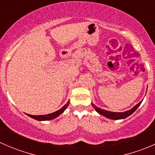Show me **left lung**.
Here are the masks:
<instances>
[{
    "instance_id": "obj_1",
    "label": "left lung",
    "mask_w": 155,
    "mask_h": 155,
    "mask_svg": "<svg viewBox=\"0 0 155 155\" xmlns=\"http://www.w3.org/2000/svg\"><path fill=\"white\" fill-rule=\"evenodd\" d=\"M141 103L142 101L139 103L138 104H137L135 107H133L131 109H130V110L126 111V112H109V111H107V110H104V109H101V108L97 107V106H95L94 104H92V106H93V107L94 108L95 110H96L98 113L101 114V115H104V116L107 117L108 118H110V119L118 120V119H123V118H125L129 116V115H130L132 113H134V112L137 110V108L140 107Z\"/></svg>"
}]
</instances>
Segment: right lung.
<instances>
[{
  "mask_svg": "<svg viewBox=\"0 0 155 155\" xmlns=\"http://www.w3.org/2000/svg\"><path fill=\"white\" fill-rule=\"evenodd\" d=\"M69 104H70V101H68L61 109H60L59 110L56 111V112H52V113L48 114V115H29V114H27L29 117L34 118V119L37 120V121H48V120H51L54 119V118H57L58 116L61 115V113H63L64 111L67 109V107H68Z\"/></svg>",
  "mask_w": 155,
  "mask_h": 155,
  "instance_id": "1",
  "label": "right lung"
}]
</instances>
